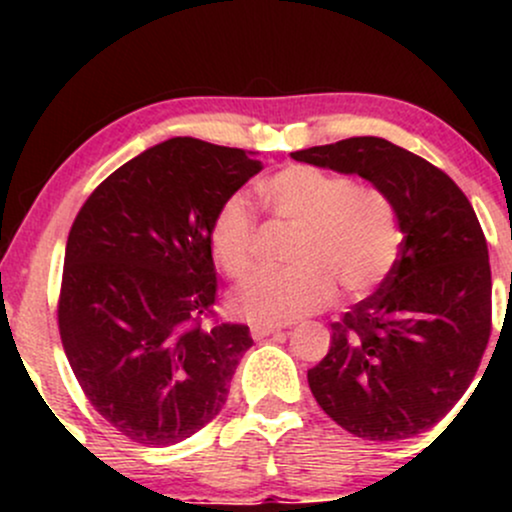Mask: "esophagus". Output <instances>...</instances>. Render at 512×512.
Here are the masks:
<instances>
[{
	"instance_id": "obj_1",
	"label": "esophagus",
	"mask_w": 512,
	"mask_h": 512,
	"mask_svg": "<svg viewBox=\"0 0 512 512\" xmlns=\"http://www.w3.org/2000/svg\"><path fill=\"white\" fill-rule=\"evenodd\" d=\"M284 330V327L281 325H252L250 327V334H252V339H264V337H269V334H276V332H281Z\"/></svg>"
}]
</instances>
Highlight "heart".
<instances>
[{"mask_svg": "<svg viewBox=\"0 0 512 512\" xmlns=\"http://www.w3.org/2000/svg\"><path fill=\"white\" fill-rule=\"evenodd\" d=\"M281 221L298 228L286 269H257L228 298V308L257 325H284L337 296L363 298L387 279L399 255L397 211L380 187L354 185L315 166H286L262 182ZM257 221L250 199L231 195L209 228L214 260L228 276L255 262Z\"/></svg>", "mask_w": 512, "mask_h": 512, "instance_id": "obj_1", "label": "heart"}]
</instances>
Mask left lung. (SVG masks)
Masks as SVG:
<instances>
[{
  "mask_svg": "<svg viewBox=\"0 0 512 512\" xmlns=\"http://www.w3.org/2000/svg\"><path fill=\"white\" fill-rule=\"evenodd\" d=\"M291 156L380 187L404 236L380 289L332 322L330 351L308 370L310 392L363 440L424 433L460 402L489 344L491 267L477 214L443 170L387 139Z\"/></svg>",
  "mask_w": 512,
  "mask_h": 512,
  "instance_id": "left-lung-1",
  "label": "left lung"
}]
</instances>
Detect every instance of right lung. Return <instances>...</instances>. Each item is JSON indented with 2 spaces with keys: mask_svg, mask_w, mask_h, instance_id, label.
Segmentation results:
<instances>
[{
  "mask_svg": "<svg viewBox=\"0 0 512 512\" xmlns=\"http://www.w3.org/2000/svg\"><path fill=\"white\" fill-rule=\"evenodd\" d=\"M262 170L243 149L173 137L86 199L64 252L57 320L93 409L122 436L166 448L226 404L248 325L202 327L216 301L209 228Z\"/></svg>",
  "mask_w": 512,
  "mask_h": 512,
  "instance_id": "right-lung-1",
  "label": "right lung"
}]
</instances>
